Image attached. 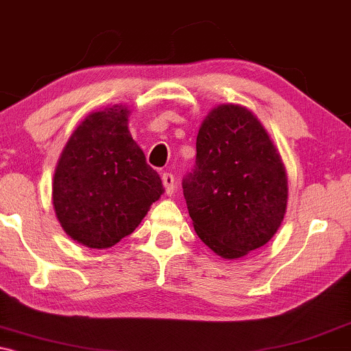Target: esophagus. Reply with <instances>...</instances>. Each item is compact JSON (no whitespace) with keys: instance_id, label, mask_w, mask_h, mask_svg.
I'll return each mask as SVG.
<instances>
[{"instance_id":"1","label":"esophagus","mask_w":351,"mask_h":351,"mask_svg":"<svg viewBox=\"0 0 351 351\" xmlns=\"http://www.w3.org/2000/svg\"><path fill=\"white\" fill-rule=\"evenodd\" d=\"M161 179H162V185H165V189H166V195L171 196L172 193H174V190H176L174 176H172L171 172H162Z\"/></svg>"}]
</instances>
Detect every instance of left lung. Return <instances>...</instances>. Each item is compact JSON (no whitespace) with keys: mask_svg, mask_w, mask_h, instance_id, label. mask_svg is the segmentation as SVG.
I'll return each mask as SVG.
<instances>
[{"mask_svg":"<svg viewBox=\"0 0 351 351\" xmlns=\"http://www.w3.org/2000/svg\"><path fill=\"white\" fill-rule=\"evenodd\" d=\"M182 189L196 234L230 261L270 241L286 214L280 153L262 123L239 105H220L206 117Z\"/></svg>","mask_w":351,"mask_h":351,"instance_id":"left-lung-1","label":"left lung"}]
</instances>
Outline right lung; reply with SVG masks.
Wrapping results in <instances>:
<instances>
[{"label":"right lung","instance_id":"right-lung-1","mask_svg":"<svg viewBox=\"0 0 351 351\" xmlns=\"http://www.w3.org/2000/svg\"><path fill=\"white\" fill-rule=\"evenodd\" d=\"M128 117L123 105L90 113L71 134L54 172L57 219L70 238L93 249L112 247L131 234L162 195Z\"/></svg>","mask_w":351,"mask_h":351}]
</instances>
